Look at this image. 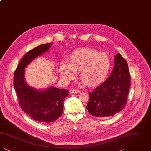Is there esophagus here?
<instances>
[{"label": "esophagus", "mask_w": 151, "mask_h": 151, "mask_svg": "<svg viewBox=\"0 0 151 151\" xmlns=\"http://www.w3.org/2000/svg\"><path fill=\"white\" fill-rule=\"evenodd\" d=\"M80 92V90H78V89H71L70 90V92L71 93H79Z\"/></svg>", "instance_id": "1"}]
</instances>
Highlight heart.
<instances>
[{
	"instance_id": "b5f03b06",
	"label": "heart",
	"mask_w": 151,
	"mask_h": 151,
	"mask_svg": "<svg viewBox=\"0 0 151 151\" xmlns=\"http://www.w3.org/2000/svg\"><path fill=\"white\" fill-rule=\"evenodd\" d=\"M61 77L70 81L79 70L81 80L88 86H96L108 77L110 70V59L108 54L92 48H81L73 51L68 58L67 63L60 65Z\"/></svg>"
}]
</instances>
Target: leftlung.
<instances>
[{
	"instance_id": "1",
	"label": "left lung",
	"mask_w": 151,
	"mask_h": 151,
	"mask_svg": "<svg viewBox=\"0 0 151 151\" xmlns=\"http://www.w3.org/2000/svg\"><path fill=\"white\" fill-rule=\"evenodd\" d=\"M126 60L118 53L114 57L112 72L100 86L89 94L86 109L91 115L105 119L115 115L125 106L130 88Z\"/></svg>"
}]
</instances>
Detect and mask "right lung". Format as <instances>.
Listing matches in <instances>:
<instances>
[{
    "label": "right lung",
    "instance_id": "add662e5",
    "mask_svg": "<svg viewBox=\"0 0 151 151\" xmlns=\"http://www.w3.org/2000/svg\"><path fill=\"white\" fill-rule=\"evenodd\" d=\"M52 44H42L28 51L20 60L14 77V86L22 110L35 121L43 123L54 122L62 115L68 91L54 86L41 91L29 86L25 80V68L50 49Z\"/></svg>",
    "mask_w": 151,
    "mask_h": 151
}]
</instances>
